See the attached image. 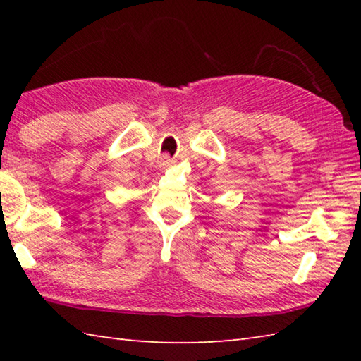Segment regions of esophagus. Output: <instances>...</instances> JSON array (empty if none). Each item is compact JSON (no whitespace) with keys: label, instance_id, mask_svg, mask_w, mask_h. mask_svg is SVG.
<instances>
[{"label":"esophagus","instance_id":"obj_1","mask_svg":"<svg viewBox=\"0 0 361 361\" xmlns=\"http://www.w3.org/2000/svg\"><path fill=\"white\" fill-rule=\"evenodd\" d=\"M169 164H171V159H169V158H163V161H161V166H163V167H167Z\"/></svg>","mask_w":361,"mask_h":361}]
</instances>
